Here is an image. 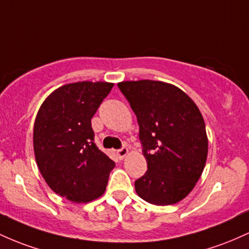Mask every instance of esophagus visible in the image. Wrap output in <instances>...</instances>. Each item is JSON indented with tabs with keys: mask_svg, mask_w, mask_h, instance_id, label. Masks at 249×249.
Listing matches in <instances>:
<instances>
[{
	"mask_svg": "<svg viewBox=\"0 0 249 249\" xmlns=\"http://www.w3.org/2000/svg\"><path fill=\"white\" fill-rule=\"evenodd\" d=\"M128 154V149L125 147H122V148H120V149H117V152H116V155H117V158L120 159V160H122V159L124 158L125 155Z\"/></svg>",
	"mask_w": 249,
	"mask_h": 249,
	"instance_id": "34e87169",
	"label": "esophagus"
}]
</instances>
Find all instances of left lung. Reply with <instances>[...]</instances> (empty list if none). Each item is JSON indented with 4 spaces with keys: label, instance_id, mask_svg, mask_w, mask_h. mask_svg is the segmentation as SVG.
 <instances>
[{
    "label": "left lung",
    "instance_id": "8db88e82",
    "mask_svg": "<svg viewBox=\"0 0 249 249\" xmlns=\"http://www.w3.org/2000/svg\"><path fill=\"white\" fill-rule=\"evenodd\" d=\"M135 113L147 172L135 181L141 199L167 206L194 188L208 153L206 125L197 106L185 91L161 81L117 83Z\"/></svg>",
    "mask_w": 249,
    "mask_h": 249
}]
</instances>
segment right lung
Here are the masks:
<instances>
[{
  "label": "right lung",
  "instance_id": "1",
  "mask_svg": "<svg viewBox=\"0 0 249 249\" xmlns=\"http://www.w3.org/2000/svg\"><path fill=\"white\" fill-rule=\"evenodd\" d=\"M108 82L69 83L42 103L34 124L36 163L48 186L72 202L105 193L115 167L94 142L91 117L113 88Z\"/></svg>",
  "mask_w": 249,
  "mask_h": 249
}]
</instances>
